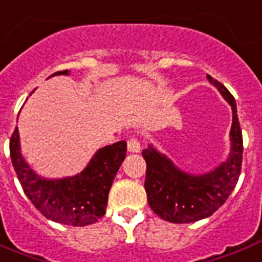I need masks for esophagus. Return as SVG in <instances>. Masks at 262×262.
<instances>
[{"mask_svg":"<svg viewBox=\"0 0 262 262\" xmlns=\"http://www.w3.org/2000/svg\"><path fill=\"white\" fill-rule=\"evenodd\" d=\"M140 141L135 137H132V139L127 140V149H129V152H140Z\"/></svg>","mask_w":262,"mask_h":262,"instance_id":"esophagus-1","label":"esophagus"}]
</instances>
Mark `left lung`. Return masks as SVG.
<instances>
[{"label": "left lung", "instance_id": "obj_1", "mask_svg": "<svg viewBox=\"0 0 262 262\" xmlns=\"http://www.w3.org/2000/svg\"><path fill=\"white\" fill-rule=\"evenodd\" d=\"M207 79L232 107L231 152L224 162L209 173L191 174L179 169L152 145L143 149L147 163L144 188L149 207L161 219L174 224L195 223L219 210L235 188L242 169L243 139L235 99L217 79L210 75Z\"/></svg>", "mask_w": 262, "mask_h": 262}]
</instances>
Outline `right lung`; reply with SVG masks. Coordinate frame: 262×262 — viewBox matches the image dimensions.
Masks as SVG:
<instances>
[{
    "label": "right lung",
    "instance_id": "obj_1",
    "mask_svg": "<svg viewBox=\"0 0 262 262\" xmlns=\"http://www.w3.org/2000/svg\"><path fill=\"white\" fill-rule=\"evenodd\" d=\"M53 75H69V70ZM9 151L21 188L41 214L60 224L83 227L105 214L110 188L126 157V141L105 145L81 173L56 180L42 179L26 162L20 152L17 126L12 133Z\"/></svg>",
    "mask_w": 262,
    "mask_h": 262
}]
</instances>
